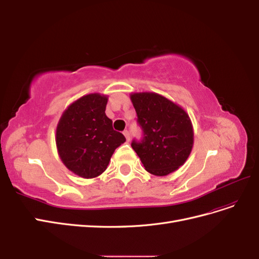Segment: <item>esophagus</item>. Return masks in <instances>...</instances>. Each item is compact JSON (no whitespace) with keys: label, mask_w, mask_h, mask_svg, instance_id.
Segmentation results:
<instances>
[{"label":"esophagus","mask_w":259,"mask_h":259,"mask_svg":"<svg viewBox=\"0 0 259 259\" xmlns=\"http://www.w3.org/2000/svg\"><path fill=\"white\" fill-rule=\"evenodd\" d=\"M123 134H124L125 138H126L127 140H130V139H131V133H130L127 130H125V131L123 132Z\"/></svg>","instance_id":"esophagus-1"}]
</instances>
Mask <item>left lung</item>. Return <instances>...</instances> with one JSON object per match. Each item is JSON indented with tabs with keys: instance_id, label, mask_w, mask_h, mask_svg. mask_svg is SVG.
<instances>
[{
	"instance_id": "1",
	"label": "left lung",
	"mask_w": 259,
	"mask_h": 259,
	"mask_svg": "<svg viewBox=\"0 0 259 259\" xmlns=\"http://www.w3.org/2000/svg\"><path fill=\"white\" fill-rule=\"evenodd\" d=\"M131 99L143 132L142 138L133 139L132 148L149 173L168 175L182 166L191 152L193 131L189 116L159 94H133Z\"/></svg>"
}]
</instances>
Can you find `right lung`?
<instances>
[{"label":"right lung","instance_id":"1","mask_svg":"<svg viewBox=\"0 0 259 259\" xmlns=\"http://www.w3.org/2000/svg\"><path fill=\"white\" fill-rule=\"evenodd\" d=\"M108 98L90 94L77 99L62 114L56 131L61 161L74 174L94 178L106 170L124 135L112 127L106 115Z\"/></svg>","mask_w":259,"mask_h":259}]
</instances>
